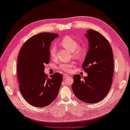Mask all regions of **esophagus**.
<instances>
[{
    "instance_id": "34e87169",
    "label": "esophagus",
    "mask_w": 130,
    "mask_h": 130,
    "mask_svg": "<svg viewBox=\"0 0 130 130\" xmlns=\"http://www.w3.org/2000/svg\"><path fill=\"white\" fill-rule=\"evenodd\" d=\"M68 77H69V75H67V74H64V75H63V78H68Z\"/></svg>"
}]
</instances>
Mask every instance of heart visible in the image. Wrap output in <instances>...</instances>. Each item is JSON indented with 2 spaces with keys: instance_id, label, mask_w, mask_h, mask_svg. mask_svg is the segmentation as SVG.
I'll return each mask as SVG.
<instances>
[{
  "instance_id": "1",
  "label": "heart",
  "mask_w": 130,
  "mask_h": 130,
  "mask_svg": "<svg viewBox=\"0 0 130 130\" xmlns=\"http://www.w3.org/2000/svg\"><path fill=\"white\" fill-rule=\"evenodd\" d=\"M61 44L68 49V50L72 52L73 56L76 58H80L85 53V48L84 45H79V43L76 40L71 37L69 36L63 37L61 41ZM50 56L52 59H55L56 56V47L55 46L51 47L49 50ZM74 67V63L70 62L68 63H62L59 66V69L62 71L70 72L72 70V68Z\"/></svg>"
}]
</instances>
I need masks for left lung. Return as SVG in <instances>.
I'll use <instances>...</instances> for the list:
<instances>
[{"mask_svg":"<svg viewBox=\"0 0 130 130\" xmlns=\"http://www.w3.org/2000/svg\"><path fill=\"white\" fill-rule=\"evenodd\" d=\"M89 48L82 67L87 76H73L72 89L80 100L87 103L101 101L109 93L114 73V60L111 46L99 32L87 31Z\"/></svg>","mask_w":130,"mask_h":130,"instance_id":"8db88e82","label":"left lung"}]
</instances>
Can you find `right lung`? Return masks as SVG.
Masks as SVG:
<instances>
[{
    "instance_id": "add662e5",
    "label": "right lung",
    "mask_w": 130,
    "mask_h": 130,
    "mask_svg": "<svg viewBox=\"0 0 130 130\" xmlns=\"http://www.w3.org/2000/svg\"><path fill=\"white\" fill-rule=\"evenodd\" d=\"M58 34L43 32L33 36L20 50L17 61L19 89L27 102L36 107L50 104L58 95L62 81L61 74L55 73L48 78L45 65L50 59L51 43Z\"/></svg>"
}]
</instances>
